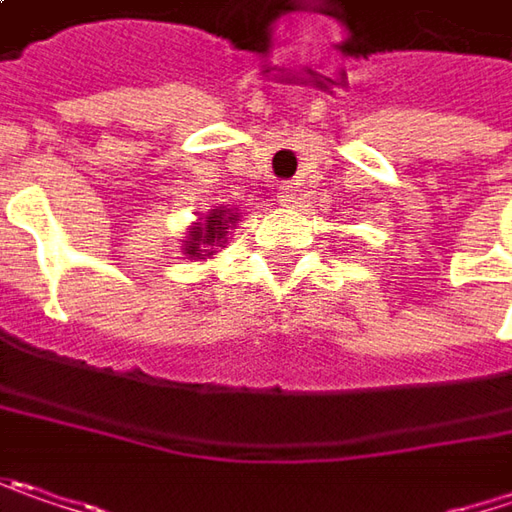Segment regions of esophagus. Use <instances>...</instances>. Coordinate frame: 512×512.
<instances>
[{"mask_svg": "<svg viewBox=\"0 0 512 512\" xmlns=\"http://www.w3.org/2000/svg\"><path fill=\"white\" fill-rule=\"evenodd\" d=\"M281 191H284V194H281V202H292V199H295V194H292V188H289V185H284Z\"/></svg>", "mask_w": 512, "mask_h": 512, "instance_id": "esophagus-1", "label": "esophagus"}]
</instances>
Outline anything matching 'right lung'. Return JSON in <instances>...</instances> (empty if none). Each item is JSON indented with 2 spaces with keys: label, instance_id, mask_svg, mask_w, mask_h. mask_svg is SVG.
Returning a JSON list of instances; mask_svg holds the SVG:
<instances>
[{
  "label": "right lung",
  "instance_id": "1",
  "mask_svg": "<svg viewBox=\"0 0 512 512\" xmlns=\"http://www.w3.org/2000/svg\"><path fill=\"white\" fill-rule=\"evenodd\" d=\"M226 223H231V217L226 220V214H223V211L211 214V217H208V226L196 228L194 231V243L188 246V255H191V252H194V255L199 252V244L195 243L196 239L200 240L202 246H214V243H220V240L226 237V228H228Z\"/></svg>",
  "mask_w": 512,
  "mask_h": 512
}]
</instances>
